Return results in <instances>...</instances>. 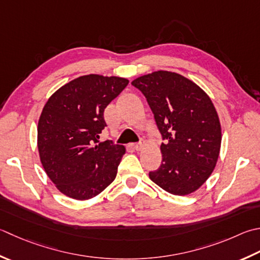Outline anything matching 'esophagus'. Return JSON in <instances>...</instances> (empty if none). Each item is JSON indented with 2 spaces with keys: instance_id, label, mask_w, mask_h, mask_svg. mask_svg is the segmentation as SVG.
<instances>
[{
  "instance_id": "obj_1",
  "label": "esophagus",
  "mask_w": 260,
  "mask_h": 260,
  "mask_svg": "<svg viewBox=\"0 0 260 260\" xmlns=\"http://www.w3.org/2000/svg\"><path fill=\"white\" fill-rule=\"evenodd\" d=\"M132 147H133V149H134L135 151H141L142 149H143V144H142V143H137V144H132Z\"/></svg>"
}]
</instances>
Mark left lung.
I'll use <instances>...</instances> for the list:
<instances>
[{"label": "left lung", "mask_w": 260, "mask_h": 260, "mask_svg": "<svg viewBox=\"0 0 260 260\" xmlns=\"http://www.w3.org/2000/svg\"><path fill=\"white\" fill-rule=\"evenodd\" d=\"M132 84L145 95L165 140L161 166L150 179L172 195L196 191L212 175L221 149V124L211 98L169 71L142 75Z\"/></svg>", "instance_id": "1"}]
</instances>
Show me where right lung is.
<instances>
[{"label": "right lung", "instance_id": "right-lung-1", "mask_svg": "<svg viewBox=\"0 0 260 260\" xmlns=\"http://www.w3.org/2000/svg\"><path fill=\"white\" fill-rule=\"evenodd\" d=\"M127 84L118 76L83 75L60 86L45 104L37 127L39 157L62 194L90 200L115 180L125 146L98 140L107 126L106 107Z\"/></svg>", "mask_w": 260, "mask_h": 260}]
</instances>
